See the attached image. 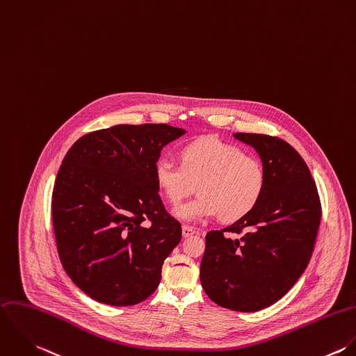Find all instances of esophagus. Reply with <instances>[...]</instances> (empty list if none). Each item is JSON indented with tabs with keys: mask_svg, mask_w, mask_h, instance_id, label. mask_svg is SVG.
Returning <instances> with one entry per match:
<instances>
[{
	"mask_svg": "<svg viewBox=\"0 0 356 356\" xmlns=\"http://www.w3.org/2000/svg\"><path fill=\"white\" fill-rule=\"evenodd\" d=\"M196 232H197L196 228H192V227H189V225H184V227H182V236L184 237L192 236V235H195Z\"/></svg>",
	"mask_w": 356,
	"mask_h": 356,
	"instance_id": "1",
	"label": "esophagus"
}]
</instances>
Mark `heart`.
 <instances>
[{
	"instance_id": "heart-1",
	"label": "heart",
	"mask_w": 356,
	"mask_h": 356,
	"mask_svg": "<svg viewBox=\"0 0 356 356\" xmlns=\"http://www.w3.org/2000/svg\"><path fill=\"white\" fill-rule=\"evenodd\" d=\"M181 159L182 164L163 154L153 170L157 186L172 206L188 197L197 184L200 196L174 210L179 220L200 222L221 214L225 221H236L254 210L264 195L266 171L262 161L220 138L186 145Z\"/></svg>"
}]
</instances>
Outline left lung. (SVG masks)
<instances>
[{"instance_id":"1","label":"left lung","mask_w":356,"mask_h":356,"mask_svg":"<svg viewBox=\"0 0 356 356\" xmlns=\"http://www.w3.org/2000/svg\"><path fill=\"white\" fill-rule=\"evenodd\" d=\"M234 136L258 153L266 186L254 210L207 234L200 282L220 307L255 312L279 301L304 273L322 210L309 168L291 145L264 134Z\"/></svg>"}]
</instances>
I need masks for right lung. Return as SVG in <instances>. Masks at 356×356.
Listing matches in <instances>:
<instances>
[{
  "instance_id": "1",
  "label": "right lung",
  "mask_w": 356,
  "mask_h": 356,
  "mask_svg": "<svg viewBox=\"0 0 356 356\" xmlns=\"http://www.w3.org/2000/svg\"><path fill=\"white\" fill-rule=\"evenodd\" d=\"M185 132L119 124L81 136L66 153L52 192L54 232L66 273L91 298L128 307L159 286L182 231L153 170L161 149Z\"/></svg>"
}]
</instances>
